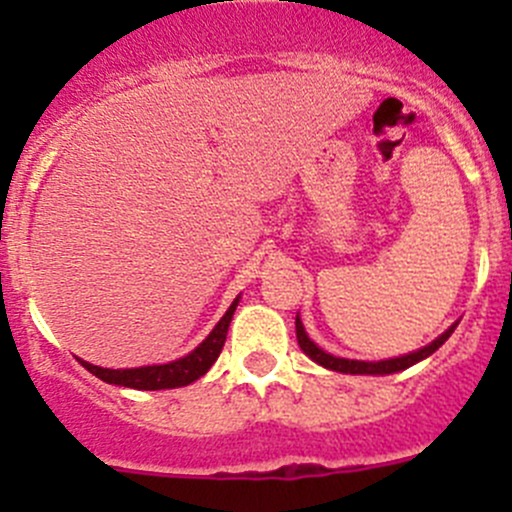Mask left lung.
Segmentation results:
<instances>
[{"instance_id": "obj_1", "label": "left lung", "mask_w": 512, "mask_h": 512, "mask_svg": "<svg viewBox=\"0 0 512 512\" xmlns=\"http://www.w3.org/2000/svg\"><path fill=\"white\" fill-rule=\"evenodd\" d=\"M294 327H297V342H299V349H302L304 354L309 356L312 361H317L319 366H324V369H332V371H339V374H371V376H384V374H396V371H404L409 369V366L418 364V361L428 359L433 352H436L441 344H446V339L451 337L453 329L458 327L456 324H451V327L446 329V332L441 334V337L433 339L431 344H426L423 349H416V352H409L404 356H394V359H381V361H359V359H344V356H334L329 352H324V349H319L317 344L312 342V339L307 337V332H304V324L302 319H294Z\"/></svg>"}]
</instances>
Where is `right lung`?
<instances>
[{"label":"right lung","instance_id":"right-lung-1","mask_svg":"<svg viewBox=\"0 0 512 512\" xmlns=\"http://www.w3.org/2000/svg\"><path fill=\"white\" fill-rule=\"evenodd\" d=\"M237 302L240 297L232 299V304L227 307V312L220 317V322L215 324L213 332L198 344L190 354L180 356V359L168 361V364H153V366H136V369H103V366H94L89 361L79 359L84 364V369H89L91 374L98 376L106 384L126 386V389H138V391H158V389H178V386L193 384L195 379L208 374L210 366L215 364L220 352L225 347L227 327L232 322V314H235Z\"/></svg>","mask_w":512,"mask_h":512}]
</instances>
